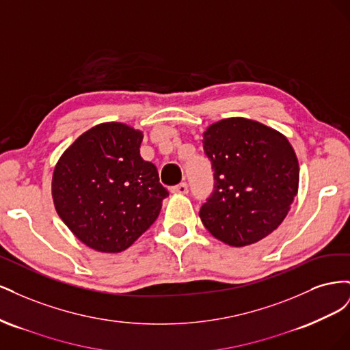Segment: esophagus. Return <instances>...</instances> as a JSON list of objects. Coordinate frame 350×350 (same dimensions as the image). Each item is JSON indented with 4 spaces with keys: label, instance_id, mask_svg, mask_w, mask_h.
<instances>
[{
    "label": "esophagus",
    "instance_id": "1",
    "mask_svg": "<svg viewBox=\"0 0 350 350\" xmlns=\"http://www.w3.org/2000/svg\"><path fill=\"white\" fill-rule=\"evenodd\" d=\"M172 193H176V194H188V185H187L185 183L178 184V185L172 187Z\"/></svg>",
    "mask_w": 350,
    "mask_h": 350
}]
</instances>
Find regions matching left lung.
<instances>
[{
    "label": "left lung",
    "instance_id": "8db88e82",
    "mask_svg": "<svg viewBox=\"0 0 350 350\" xmlns=\"http://www.w3.org/2000/svg\"><path fill=\"white\" fill-rule=\"evenodd\" d=\"M203 139L215 179L200 208L203 225L230 247L266 238L279 228L298 193L299 165L291 143L245 118L210 125Z\"/></svg>",
    "mask_w": 350,
    "mask_h": 350
}]
</instances>
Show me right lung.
<instances>
[{"mask_svg": "<svg viewBox=\"0 0 350 350\" xmlns=\"http://www.w3.org/2000/svg\"><path fill=\"white\" fill-rule=\"evenodd\" d=\"M143 134L107 122L81 134L52 176L57 213L88 247L121 252L149 229L169 196L153 163L143 161Z\"/></svg>", "mask_w": 350, "mask_h": 350, "instance_id": "1", "label": "right lung"}]
</instances>
